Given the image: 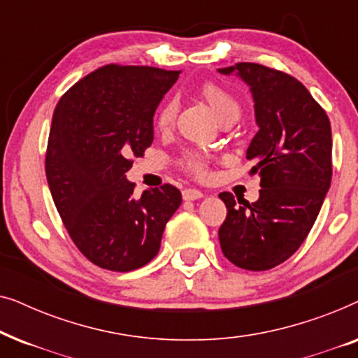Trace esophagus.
Returning a JSON list of instances; mask_svg holds the SVG:
<instances>
[{
	"label": "esophagus",
	"instance_id": "esophagus-1",
	"mask_svg": "<svg viewBox=\"0 0 358 358\" xmlns=\"http://www.w3.org/2000/svg\"><path fill=\"white\" fill-rule=\"evenodd\" d=\"M184 200H199L203 197V192H200L197 189H184L182 190Z\"/></svg>",
	"mask_w": 358,
	"mask_h": 358
}]
</instances>
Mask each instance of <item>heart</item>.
Segmentation results:
<instances>
[{"label": "heart", "instance_id": "obj_1", "mask_svg": "<svg viewBox=\"0 0 358 358\" xmlns=\"http://www.w3.org/2000/svg\"><path fill=\"white\" fill-rule=\"evenodd\" d=\"M200 94L203 96V99L207 101V104L210 106V109L213 110V114L218 117V120L224 119V117H234L239 115V102L236 97L222 87L217 83H205L200 87ZM176 119V102L174 101H168L161 106V109L158 112V117H156V124H158L159 130H169L174 124ZM187 166L190 171H194L195 174H203L205 173V164L203 159L200 156L194 155L187 159Z\"/></svg>", "mask_w": 358, "mask_h": 358}]
</instances>
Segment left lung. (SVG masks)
Returning <instances> with one entry per match:
<instances>
[{
	"label": "left lung",
	"instance_id": "8db88e82",
	"mask_svg": "<svg viewBox=\"0 0 358 358\" xmlns=\"http://www.w3.org/2000/svg\"><path fill=\"white\" fill-rule=\"evenodd\" d=\"M218 71L236 75L252 94L259 130L246 158L254 161L251 173L261 176L262 187L252 203L220 194L228 208L220 246L234 266L268 271L301 246L331 187V124L310 91L287 73L257 63Z\"/></svg>",
	"mask_w": 358,
	"mask_h": 358
}]
</instances>
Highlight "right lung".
Instances as JSON below:
<instances>
[{
	"label": "right lung",
	"mask_w": 358,
	"mask_h": 358,
	"mask_svg": "<svg viewBox=\"0 0 358 358\" xmlns=\"http://www.w3.org/2000/svg\"><path fill=\"white\" fill-rule=\"evenodd\" d=\"M180 71L107 65L68 90L53 112L45 173L76 248L107 271L143 267L182 202L164 184L134 197L125 173L153 143V117Z\"/></svg>",
	"instance_id": "right-lung-1"
}]
</instances>
